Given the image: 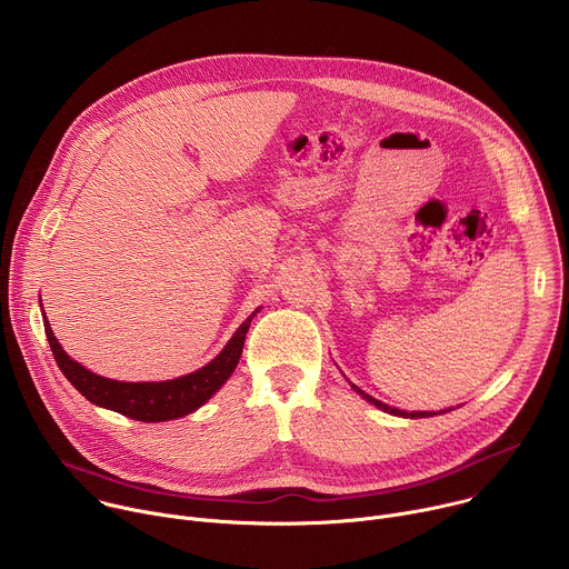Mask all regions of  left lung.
<instances>
[{
	"label": "left lung",
	"mask_w": 569,
	"mask_h": 569,
	"mask_svg": "<svg viewBox=\"0 0 569 569\" xmlns=\"http://www.w3.org/2000/svg\"><path fill=\"white\" fill-rule=\"evenodd\" d=\"M353 389L358 391V393H362L369 402H373L376 408H380V410H385V412H389V415H396V417H405V419H423V417H435V412H402V410H396V408H389V405H385V402H380V400H376V398H371L369 393H365L360 387H356L353 385ZM439 415H443V412H439Z\"/></svg>",
	"instance_id": "8db88e82"
}]
</instances>
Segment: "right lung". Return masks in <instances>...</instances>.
Returning a JSON list of instances; mask_svg holds the SVG:
<instances>
[{
  "label": "right lung",
  "instance_id": "obj_1",
  "mask_svg": "<svg viewBox=\"0 0 569 569\" xmlns=\"http://www.w3.org/2000/svg\"><path fill=\"white\" fill-rule=\"evenodd\" d=\"M252 317L254 315H250L240 323L233 338L227 342V347L207 367L167 382H119V380L97 376L88 371L83 365L71 360L62 351V347L51 333L47 319H44V333L60 371L90 402L114 410L134 421L159 423V421H171V419H180L196 412L202 402H207L224 385V380L233 373L238 365Z\"/></svg>",
  "mask_w": 569,
  "mask_h": 569
}]
</instances>
